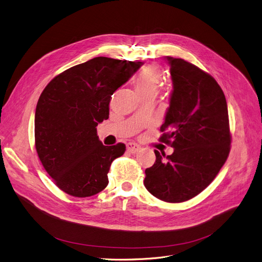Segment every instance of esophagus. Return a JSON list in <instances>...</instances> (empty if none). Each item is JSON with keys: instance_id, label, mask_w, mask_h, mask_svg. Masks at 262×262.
I'll use <instances>...</instances> for the list:
<instances>
[{"instance_id": "esophagus-1", "label": "esophagus", "mask_w": 262, "mask_h": 262, "mask_svg": "<svg viewBox=\"0 0 262 262\" xmlns=\"http://www.w3.org/2000/svg\"><path fill=\"white\" fill-rule=\"evenodd\" d=\"M142 149V147L140 145L137 144H134V143H128L127 144V150L130 152V153H136Z\"/></svg>"}]
</instances>
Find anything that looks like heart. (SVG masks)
<instances>
[{"label":"heart","instance_id":"obj_1","mask_svg":"<svg viewBox=\"0 0 262 262\" xmlns=\"http://www.w3.org/2000/svg\"><path fill=\"white\" fill-rule=\"evenodd\" d=\"M162 83V73L157 67H148L138 74L133 81L134 89L140 98H153Z\"/></svg>","mask_w":262,"mask_h":262}]
</instances>
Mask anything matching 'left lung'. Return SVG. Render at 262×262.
Listing matches in <instances>:
<instances>
[{"label":"left lung","instance_id":"obj_1","mask_svg":"<svg viewBox=\"0 0 262 262\" xmlns=\"http://www.w3.org/2000/svg\"><path fill=\"white\" fill-rule=\"evenodd\" d=\"M173 90L160 142L171 156L155 150L144 185L162 201L180 203L203 191L227 160L232 143L224 93L213 77L192 63L166 57Z\"/></svg>","mask_w":262,"mask_h":262}]
</instances>
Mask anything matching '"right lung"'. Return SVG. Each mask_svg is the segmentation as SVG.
<instances>
[{"instance_id":"obj_1","label":"right lung","mask_w":262,"mask_h":262,"mask_svg":"<svg viewBox=\"0 0 262 262\" xmlns=\"http://www.w3.org/2000/svg\"><path fill=\"white\" fill-rule=\"evenodd\" d=\"M142 64L96 57L57 75L43 90L35 114L36 150L66 193L85 198L106 187L110 166L126 146L102 145L96 127L109 118L114 92Z\"/></svg>"}]
</instances>
